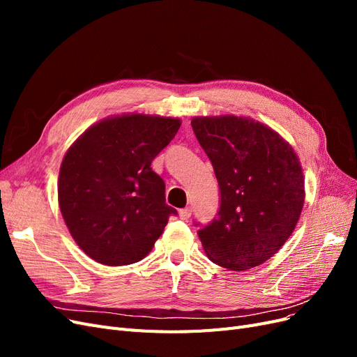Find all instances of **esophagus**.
<instances>
[{
    "instance_id": "34e87169",
    "label": "esophagus",
    "mask_w": 357,
    "mask_h": 357,
    "mask_svg": "<svg viewBox=\"0 0 357 357\" xmlns=\"http://www.w3.org/2000/svg\"><path fill=\"white\" fill-rule=\"evenodd\" d=\"M178 215L181 220H189V218L192 215V210L190 208H183V210H178Z\"/></svg>"
}]
</instances>
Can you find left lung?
Instances as JSON below:
<instances>
[{"mask_svg":"<svg viewBox=\"0 0 357 357\" xmlns=\"http://www.w3.org/2000/svg\"><path fill=\"white\" fill-rule=\"evenodd\" d=\"M220 188V208L198 231L211 262L231 271L262 265L289 240L304 207L298 155L269 126L243 116L192 119Z\"/></svg>","mask_w":357,"mask_h":357,"instance_id":"left-lung-1","label":"left lung"}]
</instances>
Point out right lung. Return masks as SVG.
<instances>
[{
	"mask_svg": "<svg viewBox=\"0 0 357 357\" xmlns=\"http://www.w3.org/2000/svg\"><path fill=\"white\" fill-rule=\"evenodd\" d=\"M177 117L112 116L75 139L62 159L58 201L82 250L109 266L142 261L171 214L165 183L150 168L176 137Z\"/></svg>",
	"mask_w": 357,
	"mask_h": 357,
	"instance_id": "obj_1",
	"label": "right lung"
}]
</instances>
